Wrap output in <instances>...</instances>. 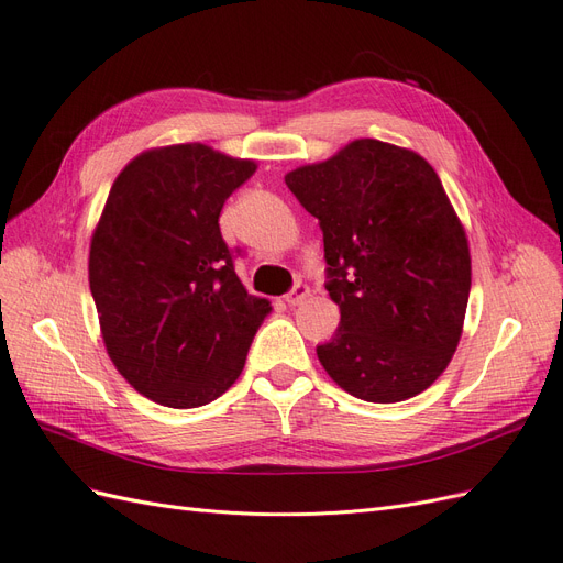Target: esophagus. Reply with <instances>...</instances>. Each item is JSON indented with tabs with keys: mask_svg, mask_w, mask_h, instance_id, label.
I'll list each match as a JSON object with an SVG mask.
<instances>
[{
	"mask_svg": "<svg viewBox=\"0 0 563 563\" xmlns=\"http://www.w3.org/2000/svg\"><path fill=\"white\" fill-rule=\"evenodd\" d=\"M310 296V288H308V284H302V282H298L291 291L286 294V302L291 305V308H296V305H300L305 298Z\"/></svg>",
	"mask_w": 563,
	"mask_h": 563,
	"instance_id": "34e87169",
	"label": "esophagus"
}]
</instances>
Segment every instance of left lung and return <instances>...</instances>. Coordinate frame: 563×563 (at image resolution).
Returning a JSON list of instances; mask_svg holds the SVG:
<instances>
[{"label":"left lung","mask_w":563,"mask_h":563,"mask_svg":"<svg viewBox=\"0 0 563 563\" xmlns=\"http://www.w3.org/2000/svg\"><path fill=\"white\" fill-rule=\"evenodd\" d=\"M319 220L338 331L317 347L352 397L395 404L428 389L463 335L472 263L434 168L373 139L284 176Z\"/></svg>","instance_id":"left-lung-1"}]
</instances>
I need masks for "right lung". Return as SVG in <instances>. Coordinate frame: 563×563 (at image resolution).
<instances>
[{
	"instance_id": "right-lung-1",
	"label": "right lung",
	"mask_w": 563,
	"mask_h": 563,
	"mask_svg": "<svg viewBox=\"0 0 563 563\" xmlns=\"http://www.w3.org/2000/svg\"><path fill=\"white\" fill-rule=\"evenodd\" d=\"M255 172L209 145L145 150L112 183L91 236L89 286L117 371L168 408L218 399L269 314L220 234L225 199Z\"/></svg>"
}]
</instances>
